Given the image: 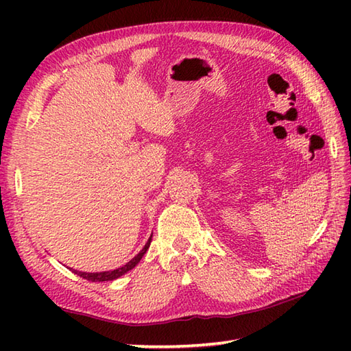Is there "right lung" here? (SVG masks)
<instances>
[{
    "label": "right lung",
    "instance_id": "obj_1",
    "mask_svg": "<svg viewBox=\"0 0 351 351\" xmlns=\"http://www.w3.org/2000/svg\"><path fill=\"white\" fill-rule=\"evenodd\" d=\"M151 241H152V235L149 237V240H147V243L145 244V247L141 249L136 256H134L130 263H126L125 265H122V267H119V268H116V270H108V271H99V273H86V271H78V270H73V268H71V270L75 273V274H78L80 278H83V279H87V280H92V282H106V280H114V279H119L121 278V276H123L125 273H128L130 270H132L134 267H136L138 263H140V259L143 258V255L146 253V250L149 249V245H151Z\"/></svg>",
    "mask_w": 351,
    "mask_h": 351
}]
</instances>
